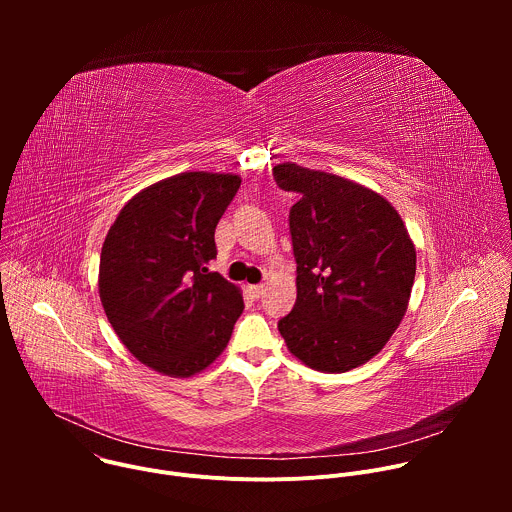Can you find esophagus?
Masks as SVG:
<instances>
[{
	"label": "esophagus",
	"instance_id": "1",
	"mask_svg": "<svg viewBox=\"0 0 512 512\" xmlns=\"http://www.w3.org/2000/svg\"><path fill=\"white\" fill-rule=\"evenodd\" d=\"M247 291L251 294V298L259 300L263 294H265V285L263 283H257V285H247Z\"/></svg>",
	"mask_w": 512,
	"mask_h": 512
}]
</instances>
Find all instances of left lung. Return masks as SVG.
Returning a JSON list of instances; mask_svg holds the SVG:
<instances>
[{
	"mask_svg": "<svg viewBox=\"0 0 512 512\" xmlns=\"http://www.w3.org/2000/svg\"><path fill=\"white\" fill-rule=\"evenodd\" d=\"M298 300L277 328L310 369L346 373L377 356L399 328L415 279V247L393 204L348 178L283 162Z\"/></svg>",
	"mask_w": 512,
	"mask_h": 512,
	"instance_id": "obj_1",
	"label": "left lung"
}]
</instances>
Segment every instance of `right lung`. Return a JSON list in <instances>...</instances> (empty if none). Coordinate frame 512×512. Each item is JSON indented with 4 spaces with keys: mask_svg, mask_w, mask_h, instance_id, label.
<instances>
[{
    "mask_svg": "<svg viewBox=\"0 0 512 512\" xmlns=\"http://www.w3.org/2000/svg\"><path fill=\"white\" fill-rule=\"evenodd\" d=\"M239 186L237 174L170 176L137 192L105 237L99 296L107 320L125 348L162 375L204 371L243 314L241 289L206 267Z\"/></svg>",
    "mask_w": 512,
    "mask_h": 512,
    "instance_id": "1",
    "label": "right lung"
}]
</instances>
